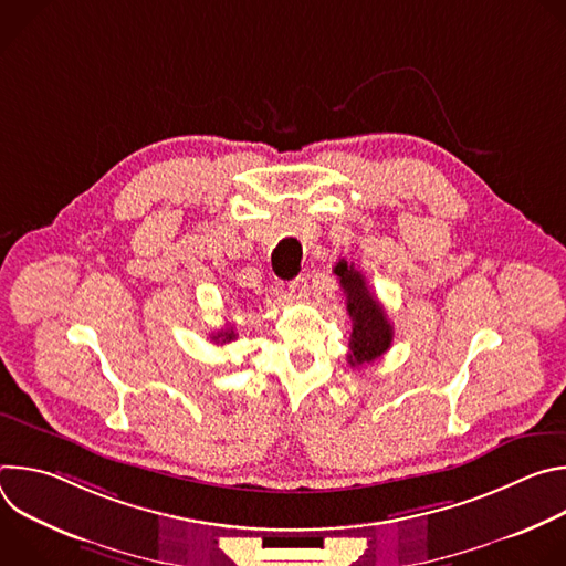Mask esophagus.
I'll return each instance as SVG.
<instances>
[{
  "instance_id": "obj_1",
  "label": "esophagus",
  "mask_w": 566,
  "mask_h": 566,
  "mask_svg": "<svg viewBox=\"0 0 566 566\" xmlns=\"http://www.w3.org/2000/svg\"><path fill=\"white\" fill-rule=\"evenodd\" d=\"M289 291H291V295L293 297H297V300H306L308 297V280L306 277H295L293 282H289Z\"/></svg>"
}]
</instances>
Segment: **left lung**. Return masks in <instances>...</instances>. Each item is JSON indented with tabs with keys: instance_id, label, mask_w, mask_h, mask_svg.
<instances>
[{
	"instance_id": "obj_1",
	"label": "left lung",
	"mask_w": 566,
	"mask_h": 566,
	"mask_svg": "<svg viewBox=\"0 0 566 566\" xmlns=\"http://www.w3.org/2000/svg\"><path fill=\"white\" fill-rule=\"evenodd\" d=\"M340 277V286L347 295V313L352 317V338L347 360L352 367H363L380 358L394 338V329L387 319L382 304L369 293L365 284V275L340 260L334 269Z\"/></svg>"
}]
</instances>
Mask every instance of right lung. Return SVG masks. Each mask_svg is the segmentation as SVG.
<instances>
[{
	"label": "right lung",
	"mask_w": 566,
	"mask_h": 566,
	"mask_svg": "<svg viewBox=\"0 0 566 566\" xmlns=\"http://www.w3.org/2000/svg\"><path fill=\"white\" fill-rule=\"evenodd\" d=\"M210 338H212L214 343L223 345V343H230V340H234V338H237V334H234V329H232V327H223V329H219L217 334H212Z\"/></svg>",
	"instance_id": "right-lung-1"
}]
</instances>
